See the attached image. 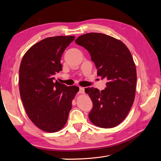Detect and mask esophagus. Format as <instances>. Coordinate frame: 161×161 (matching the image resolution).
<instances>
[{"mask_svg": "<svg viewBox=\"0 0 161 161\" xmlns=\"http://www.w3.org/2000/svg\"><path fill=\"white\" fill-rule=\"evenodd\" d=\"M79 93H82V94H84L85 93V89L83 87H80L79 88Z\"/></svg>", "mask_w": 161, "mask_h": 161, "instance_id": "esophagus-1", "label": "esophagus"}]
</instances>
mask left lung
<instances>
[{
    "label": "left lung",
    "instance_id": "1",
    "mask_svg": "<svg viewBox=\"0 0 161 161\" xmlns=\"http://www.w3.org/2000/svg\"><path fill=\"white\" fill-rule=\"evenodd\" d=\"M75 42L89 52L97 75L108 79L103 91L85 89L93 105L89 118L100 128L115 127L128 115L135 98L137 75L131 53L122 42L103 33H86Z\"/></svg>",
    "mask_w": 161,
    "mask_h": 161
}]
</instances>
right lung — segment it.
<instances>
[{
  "mask_svg": "<svg viewBox=\"0 0 161 161\" xmlns=\"http://www.w3.org/2000/svg\"><path fill=\"white\" fill-rule=\"evenodd\" d=\"M75 38L47 37L31 46L21 62L19 83L23 106L32 122L46 132H56L65 125L79 91L76 86L54 81V75L62 70V53Z\"/></svg>",
  "mask_w": 161,
  "mask_h": 161,
  "instance_id": "obj_1",
  "label": "right lung"
}]
</instances>
